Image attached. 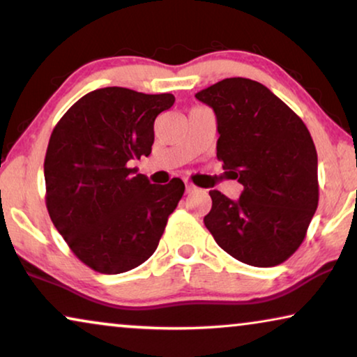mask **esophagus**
<instances>
[{
  "mask_svg": "<svg viewBox=\"0 0 357 357\" xmlns=\"http://www.w3.org/2000/svg\"><path fill=\"white\" fill-rule=\"evenodd\" d=\"M195 190H197V187H195V185H192V183H187V193H193Z\"/></svg>",
  "mask_w": 357,
  "mask_h": 357,
  "instance_id": "esophagus-1",
  "label": "esophagus"
}]
</instances>
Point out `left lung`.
Wrapping results in <instances>:
<instances>
[{
    "instance_id": "obj_1",
    "label": "left lung",
    "mask_w": 357,
    "mask_h": 357,
    "mask_svg": "<svg viewBox=\"0 0 357 357\" xmlns=\"http://www.w3.org/2000/svg\"><path fill=\"white\" fill-rule=\"evenodd\" d=\"M195 97L214 110L218 159L243 185L238 199L209 192L204 226L236 260L280 265L299 248L319 204L309 130L280 97L247 77H227Z\"/></svg>"
}]
</instances>
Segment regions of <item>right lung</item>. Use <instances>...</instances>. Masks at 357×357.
Returning <instances> with one entry per match:
<instances>
[{
  "label": "right lung",
  "instance_id": "add662e5",
  "mask_svg": "<svg viewBox=\"0 0 357 357\" xmlns=\"http://www.w3.org/2000/svg\"><path fill=\"white\" fill-rule=\"evenodd\" d=\"M172 94L104 87L58 121L43 164L47 209L71 252L92 270L119 275L155 252L185 185L151 183L130 162L151 154L154 120Z\"/></svg>",
  "mask_w": 357,
  "mask_h": 357
}]
</instances>
